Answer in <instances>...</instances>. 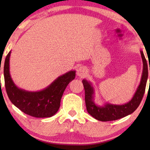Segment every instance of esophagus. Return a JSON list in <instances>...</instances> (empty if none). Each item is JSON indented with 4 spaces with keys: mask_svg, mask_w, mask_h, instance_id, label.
Listing matches in <instances>:
<instances>
[{
    "mask_svg": "<svg viewBox=\"0 0 150 150\" xmlns=\"http://www.w3.org/2000/svg\"><path fill=\"white\" fill-rule=\"evenodd\" d=\"M87 70L85 67H83V66H81L79 68H78L77 71V75L79 76V77H84L87 73Z\"/></svg>",
    "mask_w": 150,
    "mask_h": 150,
    "instance_id": "obj_1",
    "label": "esophagus"
}]
</instances>
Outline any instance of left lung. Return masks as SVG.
Masks as SVG:
<instances>
[{
    "label": "left lung",
    "instance_id": "8db88e82",
    "mask_svg": "<svg viewBox=\"0 0 150 150\" xmlns=\"http://www.w3.org/2000/svg\"><path fill=\"white\" fill-rule=\"evenodd\" d=\"M143 62V71L140 83L134 94L133 98L124 105H112L106 103L103 106H97L94 102V88L90 82L87 80L82 81L85 88V104L87 112L93 118L100 121L106 122L116 120L130 115L135 111L140 104L146 90L148 77V68L147 61L144 53L140 51ZM150 71V67H149Z\"/></svg>",
    "mask_w": 150,
    "mask_h": 150
}]
</instances>
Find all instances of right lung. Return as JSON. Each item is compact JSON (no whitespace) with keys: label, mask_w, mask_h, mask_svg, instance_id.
<instances>
[{"label":"right lung","mask_w":150,"mask_h":150,"mask_svg":"<svg viewBox=\"0 0 150 150\" xmlns=\"http://www.w3.org/2000/svg\"><path fill=\"white\" fill-rule=\"evenodd\" d=\"M10 52L4 65L5 88L10 100L14 106L28 115L35 118H47L54 116L59 110L61 98L71 81L75 77V71L65 73L57 77L44 89L30 92L17 87L10 75Z\"/></svg>","instance_id":"add662e5"}]
</instances>
